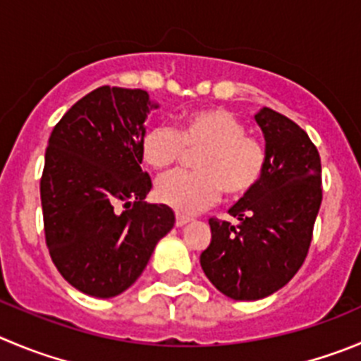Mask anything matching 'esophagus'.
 Here are the masks:
<instances>
[{
    "label": "esophagus",
    "mask_w": 361,
    "mask_h": 361,
    "mask_svg": "<svg viewBox=\"0 0 361 361\" xmlns=\"http://www.w3.org/2000/svg\"><path fill=\"white\" fill-rule=\"evenodd\" d=\"M190 222V217H185V215H176V226H185V224H188Z\"/></svg>",
    "instance_id": "esophagus-1"
}]
</instances>
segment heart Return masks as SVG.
<instances>
[{
    "instance_id": "b5f03b06",
    "label": "heart",
    "mask_w": 361,
    "mask_h": 361,
    "mask_svg": "<svg viewBox=\"0 0 361 361\" xmlns=\"http://www.w3.org/2000/svg\"><path fill=\"white\" fill-rule=\"evenodd\" d=\"M188 153H200L194 160L197 173H171L157 181V200L178 214L192 215L204 210L224 190L238 200L255 190L264 176L267 151L264 144L245 133V126L226 109H201L188 112L174 130L154 124L140 142L142 160L157 171L171 169Z\"/></svg>"
}]
</instances>
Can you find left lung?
<instances>
[{
  "label": "left lung",
  "mask_w": 361,
  "mask_h": 361,
  "mask_svg": "<svg viewBox=\"0 0 361 361\" xmlns=\"http://www.w3.org/2000/svg\"><path fill=\"white\" fill-rule=\"evenodd\" d=\"M265 137L260 183L230 208L238 224L212 217L201 267L237 301L274 294L301 269L322 201L321 157L306 131L272 109L255 116Z\"/></svg>",
  "instance_id": "left-lung-1"
}]
</instances>
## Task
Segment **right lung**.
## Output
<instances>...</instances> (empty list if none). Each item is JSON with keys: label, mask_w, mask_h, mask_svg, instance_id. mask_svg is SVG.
Returning a JSON list of instances; mask_svg holds the SVG:
<instances>
[{"label": "right lung", "mask_w": 361, "mask_h": 361, "mask_svg": "<svg viewBox=\"0 0 361 361\" xmlns=\"http://www.w3.org/2000/svg\"><path fill=\"white\" fill-rule=\"evenodd\" d=\"M151 109L142 89L99 87L71 106L49 137L40 178L44 235L62 278L114 298L142 274L174 226L167 204H147L140 142Z\"/></svg>", "instance_id": "add662e5"}]
</instances>
